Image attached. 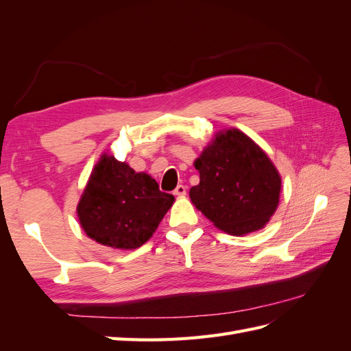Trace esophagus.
<instances>
[{"instance_id":"1","label":"esophagus","mask_w":351,"mask_h":351,"mask_svg":"<svg viewBox=\"0 0 351 351\" xmlns=\"http://www.w3.org/2000/svg\"><path fill=\"white\" fill-rule=\"evenodd\" d=\"M174 195L176 196H186V187L183 184H178L174 190Z\"/></svg>"}]
</instances>
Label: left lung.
I'll return each mask as SVG.
<instances>
[{"instance_id": "left-lung-1", "label": "left lung", "mask_w": 351, "mask_h": 351, "mask_svg": "<svg viewBox=\"0 0 351 351\" xmlns=\"http://www.w3.org/2000/svg\"><path fill=\"white\" fill-rule=\"evenodd\" d=\"M193 165L200 183L190 189V200L217 228L246 236L268 224L278 208L281 176L247 134L218 132Z\"/></svg>"}]
</instances>
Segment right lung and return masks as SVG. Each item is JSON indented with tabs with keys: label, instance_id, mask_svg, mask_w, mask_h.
Segmentation results:
<instances>
[{
	"label": "right lung",
	"instance_id": "obj_1",
	"mask_svg": "<svg viewBox=\"0 0 351 351\" xmlns=\"http://www.w3.org/2000/svg\"><path fill=\"white\" fill-rule=\"evenodd\" d=\"M146 173L102 154L77 204L86 236L111 249L133 250L149 240L174 204Z\"/></svg>",
	"mask_w": 351,
	"mask_h": 351
}]
</instances>
